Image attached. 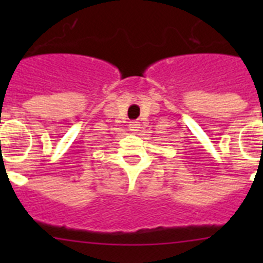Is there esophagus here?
Masks as SVG:
<instances>
[{
	"mask_svg": "<svg viewBox=\"0 0 263 263\" xmlns=\"http://www.w3.org/2000/svg\"><path fill=\"white\" fill-rule=\"evenodd\" d=\"M139 127H141V124H139L138 121H133V122H130V130H132L133 133H137Z\"/></svg>",
	"mask_w": 263,
	"mask_h": 263,
	"instance_id": "obj_1",
	"label": "esophagus"
}]
</instances>
